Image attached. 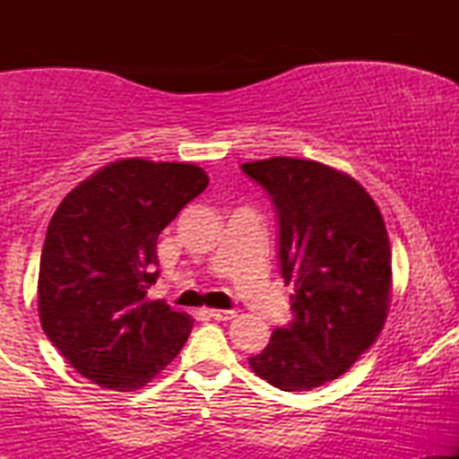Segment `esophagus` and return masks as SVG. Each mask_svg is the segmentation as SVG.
I'll return each instance as SVG.
<instances>
[{
  "label": "esophagus",
  "instance_id": "obj_1",
  "mask_svg": "<svg viewBox=\"0 0 459 459\" xmlns=\"http://www.w3.org/2000/svg\"><path fill=\"white\" fill-rule=\"evenodd\" d=\"M207 315L215 321H230L235 317V310H207Z\"/></svg>",
  "mask_w": 459,
  "mask_h": 459
}]
</instances>
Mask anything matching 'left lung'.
Masks as SVG:
<instances>
[{
  "instance_id": "obj_1",
  "label": "left lung",
  "mask_w": 459,
  "mask_h": 459,
  "mask_svg": "<svg viewBox=\"0 0 459 459\" xmlns=\"http://www.w3.org/2000/svg\"><path fill=\"white\" fill-rule=\"evenodd\" d=\"M272 198L278 259L293 282V319L250 356L256 376L287 393L336 380L380 334L391 302V244L380 209L351 177L317 161L241 163Z\"/></svg>"
}]
</instances>
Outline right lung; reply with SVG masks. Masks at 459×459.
<instances>
[{
  "label": "right lung",
  "instance_id": "add662e5",
  "mask_svg": "<svg viewBox=\"0 0 459 459\" xmlns=\"http://www.w3.org/2000/svg\"><path fill=\"white\" fill-rule=\"evenodd\" d=\"M207 186L192 163L120 160L57 207L40 255L39 315L47 339L91 382L134 391L186 345L192 317L146 289L160 276L157 237Z\"/></svg>",
  "mask_w": 459,
  "mask_h": 459
}]
</instances>
